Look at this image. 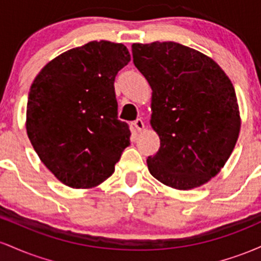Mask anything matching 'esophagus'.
Listing matches in <instances>:
<instances>
[{
  "mask_svg": "<svg viewBox=\"0 0 261 261\" xmlns=\"http://www.w3.org/2000/svg\"><path fill=\"white\" fill-rule=\"evenodd\" d=\"M133 126L135 128V131L140 133V131H142L143 127H145V124H143V121L141 120V119H137V120H135L133 122Z\"/></svg>",
  "mask_w": 261,
  "mask_h": 261,
  "instance_id": "obj_1",
  "label": "esophagus"
}]
</instances>
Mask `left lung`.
Segmentation results:
<instances>
[{
    "label": "left lung",
    "instance_id": "left-lung-1",
    "mask_svg": "<svg viewBox=\"0 0 261 261\" xmlns=\"http://www.w3.org/2000/svg\"><path fill=\"white\" fill-rule=\"evenodd\" d=\"M134 64L152 89L149 124L161 147L149 173L167 187H201L223 168L238 140L234 87L217 62L174 41L133 44Z\"/></svg>",
    "mask_w": 261,
    "mask_h": 261
}]
</instances>
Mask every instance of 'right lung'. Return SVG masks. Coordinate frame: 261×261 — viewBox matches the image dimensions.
Wrapping results in <instances>:
<instances>
[{
  "label": "right lung",
  "instance_id": "right-lung-1",
  "mask_svg": "<svg viewBox=\"0 0 261 261\" xmlns=\"http://www.w3.org/2000/svg\"><path fill=\"white\" fill-rule=\"evenodd\" d=\"M130 60L125 45L91 41L56 56L33 81L27 134L62 184L98 187L130 145L127 124L118 120L114 89L115 76Z\"/></svg>",
  "mask_w": 261,
  "mask_h": 261
}]
</instances>
